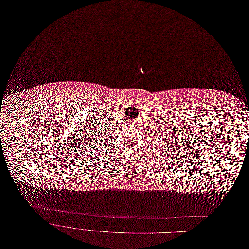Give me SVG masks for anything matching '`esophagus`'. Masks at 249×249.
<instances>
[{
	"label": "esophagus",
	"mask_w": 249,
	"mask_h": 249,
	"mask_svg": "<svg viewBox=\"0 0 249 249\" xmlns=\"http://www.w3.org/2000/svg\"><path fill=\"white\" fill-rule=\"evenodd\" d=\"M126 124H127V125H128V126H132V127L135 125V123H134L133 121H131V120H130V121H128Z\"/></svg>",
	"instance_id": "esophagus-1"
}]
</instances>
